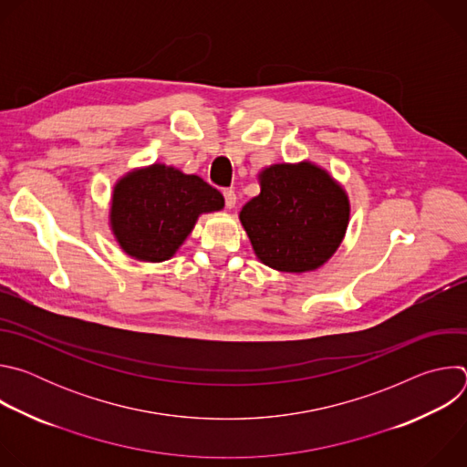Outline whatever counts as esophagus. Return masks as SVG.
Listing matches in <instances>:
<instances>
[{
  "label": "esophagus",
  "mask_w": 467,
  "mask_h": 467,
  "mask_svg": "<svg viewBox=\"0 0 467 467\" xmlns=\"http://www.w3.org/2000/svg\"><path fill=\"white\" fill-rule=\"evenodd\" d=\"M223 197H225V207L227 209H234V205H236V193H234V190L233 188H225L223 190Z\"/></svg>",
  "instance_id": "1"
}]
</instances>
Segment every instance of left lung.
<instances>
[{
	"label": "left lung",
	"instance_id": "1",
	"mask_svg": "<svg viewBox=\"0 0 467 467\" xmlns=\"http://www.w3.org/2000/svg\"><path fill=\"white\" fill-rule=\"evenodd\" d=\"M240 222L265 265L303 274L323 265L344 240L349 202L344 188L312 162L274 164Z\"/></svg>",
	"mask_w": 467,
	"mask_h": 467
}]
</instances>
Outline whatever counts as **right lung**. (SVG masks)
I'll return each mask as SVG.
<instances>
[{
    "mask_svg": "<svg viewBox=\"0 0 467 467\" xmlns=\"http://www.w3.org/2000/svg\"><path fill=\"white\" fill-rule=\"evenodd\" d=\"M223 205V195L202 177L153 164L118 181L110 225L127 254L162 262L175 254L199 214L222 211Z\"/></svg>",
    "mask_w": 467,
    "mask_h": 467,
    "instance_id": "add662e5",
    "label": "right lung"
}]
</instances>
